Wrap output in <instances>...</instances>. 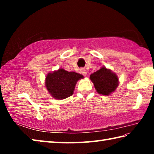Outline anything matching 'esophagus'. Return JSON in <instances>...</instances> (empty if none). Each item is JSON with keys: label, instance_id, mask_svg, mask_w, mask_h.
Returning <instances> with one entry per match:
<instances>
[{"label": "esophagus", "instance_id": "obj_1", "mask_svg": "<svg viewBox=\"0 0 154 154\" xmlns=\"http://www.w3.org/2000/svg\"><path fill=\"white\" fill-rule=\"evenodd\" d=\"M80 72L82 73L83 76H86L87 75V71L86 70H85V69H82L80 70Z\"/></svg>", "mask_w": 154, "mask_h": 154}]
</instances>
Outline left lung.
Masks as SVG:
<instances>
[{
    "mask_svg": "<svg viewBox=\"0 0 154 154\" xmlns=\"http://www.w3.org/2000/svg\"><path fill=\"white\" fill-rule=\"evenodd\" d=\"M90 80L94 83L96 92L105 96L115 92L119 85V79L117 75L105 66L91 74Z\"/></svg>",
    "mask_w": 154,
    "mask_h": 154,
    "instance_id": "obj_1",
    "label": "left lung"
}]
</instances>
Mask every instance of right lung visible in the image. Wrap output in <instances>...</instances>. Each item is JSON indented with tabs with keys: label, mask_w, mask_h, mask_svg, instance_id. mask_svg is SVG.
<instances>
[{
	"label": "right lung",
	"mask_w": 154,
	"mask_h": 154,
	"mask_svg": "<svg viewBox=\"0 0 154 154\" xmlns=\"http://www.w3.org/2000/svg\"><path fill=\"white\" fill-rule=\"evenodd\" d=\"M83 78V75L77 72L59 69L47 75L45 87L52 97L62 100L73 94L77 82Z\"/></svg>",
	"instance_id": "right-lung-1"
}]
</instances>
